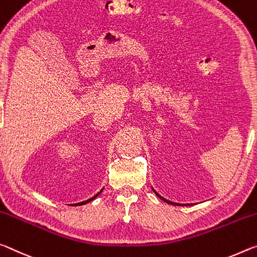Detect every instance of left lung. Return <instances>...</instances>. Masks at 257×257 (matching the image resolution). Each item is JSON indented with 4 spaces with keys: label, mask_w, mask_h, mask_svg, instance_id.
Returning a JSON list of instances; mask_svg holds the SVG:
<instances>
[{
    "label": "left lung",
    "mask_w": 257,
    "mask_h": 257,
    "mask_svg": "<svg viewBox=\"0 0 257 257\" xmlns=\"http://www.w3.org/2000/svg\"><path fill=\"white\" fill-rule=\"evenodd\" d=\"M153 190H154V189H153ZM154 192L155 193H156V195L159 197V198H161L162 200H164V201H166V203H168V204H172V205H178V206H180V204H176V203H173V201H170V200H167V199H165V198H164V197H162L161 195H158V193L156 192V191H155L154 190Z\"/></svg>",
    "instance_id": "8db88e82"
}]
</instances>
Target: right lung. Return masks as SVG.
I'll return each instance as SVG.
<instances>
[{"mask_svg":"<svg viewBox=\"0 0 257 257\" xmlns=\"http://www.w3.org/2000/svg\"><path fill=\"white\" fill-rule=\"evenodd\" d=\"M101 191H102V190H101ZM101 191H100V192H98V193H96V195H95V196H93V197H92V198H90V199H87V200H85V201H82V203L75 204V206H79V205H85V204H87V203H90V201H91V200H93V199H95V198H96V197H98V196L100 195V193H101Z\"/></svg>","mask_w":257,"mask_h":257,"instance_id":"obj_1","label":"right lung"}]
</instances>
